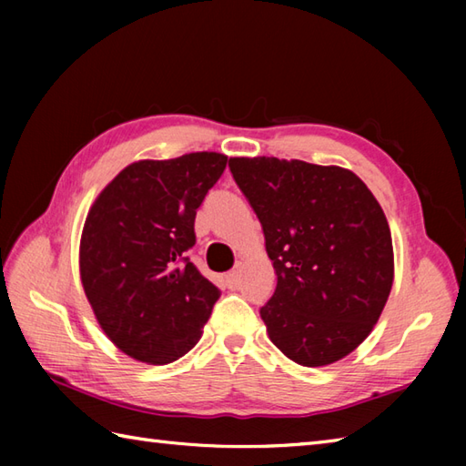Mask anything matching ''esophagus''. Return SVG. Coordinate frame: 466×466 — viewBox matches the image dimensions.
<instances>
[{
    "instance_id": "1",
    "label": "esophagus",
    "mask_w": 466,
    "mask_h": 466,
    "mask_svg": "<svg viewBox=\"0 0 466 466\" xmlns=\"http://www.w3.org/2000/svg\"><path fill=\"white\" fill-rule=\"evenodd\" d=\"M226 286L230 290H238L240 289V272L238 270H232L226 274Z\"/></svg>"
}]
</instances>
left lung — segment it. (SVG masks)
Returning a JSON list of instances; mask_svg holds the SVG:
<instances>
[{
    "label": "left lung",
    "mask_w": 466,
    "mask_h": 466,
    "mask_svg": "<svg viewBox=\"0 0 466 466\" xmlns=\"http://www.w3.org/2000/svg\"><path fill=\"white\" fill-rule=\"evenodd\" d=\"M262 224L276 290L260 309L270 340L302 366L350 354L379 322L394 280L390 228L354 172L279 157H230Z\"/></svg>",
    "instance_id": "8db88e82"
}]
</instances>
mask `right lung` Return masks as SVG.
Masks as SVG:
<instances>
[{
  "label": "right lung",
  "instance_id": "obj_1",
  "mask_svg": "<svg viewBox=\"0 0 466 466\" xmlns=\"http://www.w3.org/2000/svg\"><path fill=\"white\" fill-rule=\"evenodd\" d=\"M226 162L218 152L134 162L87 212L84 292L107 339L134 360L167 364L192 350L220 299L184 252L196 244V210Z\"/></svg>",
  "mask_w": 466,
  "mask_h": 466
}]
</instances>
